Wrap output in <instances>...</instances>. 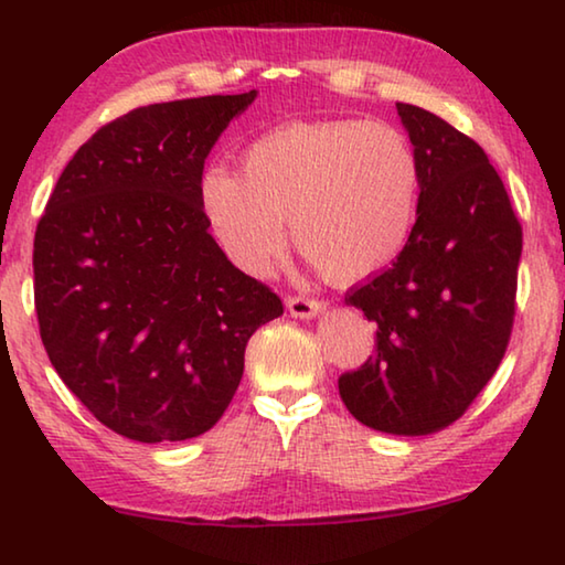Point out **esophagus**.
<instances>
[{
	"instance_id": "34e87169",
	"label": "esophagus",
	"mask_w": 565,
	"mask_h": 565,
	"mask_svg": "<svg viewBox=\"0 0 565 565\" xmlns=\"http://www.w3.org/2000/svg\"><path fill=\"white\" fill-rule=\"evenodd\" d=\"M286 309L296 319H313L323 311V303L319 299H309V296H289L286 299Z\"/></svg>"
}]
</instances>
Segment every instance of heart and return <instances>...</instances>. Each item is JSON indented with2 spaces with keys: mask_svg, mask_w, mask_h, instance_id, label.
<instances>
[{
  "mask_svg": "<svg viewBox=\"0 0 565 565\" xmlns=\"http://www.w3.org/2000/svg\"><path fill=\"white\" fill-rule=\"evenodd\" d=\"M420 164L388 124L337 119L289 124L256 139L242 174L212 167L202 206L238 269L266 274L294 244L327 279L356 284L404 252L416 226Z\"/></svg>",
  "mask_w": 565,
  "mask_h": 565,
  "instance_id": "obj_1",
  "label": "heart"
}]
</instances>
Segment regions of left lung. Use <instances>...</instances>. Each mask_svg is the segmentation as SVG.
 <instances>
[{
  "instance_id": "1",
  "label": "left lung",
  "mask_w": 565,
  "mask_h": 565,
  "mask_svg": "<svg viewBox=\"0 0 565 565\" xmlns=\"http://www.w3.org/2000/svg\"><path fill=\"white\" fill-rule=\"evenodd\" d=\"M420 164L416 226L398 259L347 294L376 349L341 374L351 416L374 431H441L481 394L509 347L523 234L486 151L436 114L396 104Z\"/></svg>"
}]
</instances>
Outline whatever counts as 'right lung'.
Segmentation results:
<instances>
[{"label":"right lung","instance_id":"1","mask_svg":"<svg viewBox=\"0 0 565 565\" xmlns=\"http://www.w3.org/2000/svg\"><path fill=\"white\" fill-rule=\"evenodd\" d=\"M246 94L149 104L64 167L34 234L42 343L66 388L131 441L209 431L238 388L252 333L281 317L226 259L202 206L209 151Z\"/></svg>","mask_w":565,"mask_h":565}]
</instances>
